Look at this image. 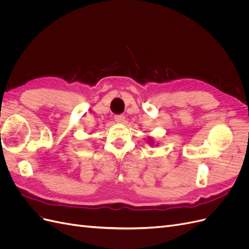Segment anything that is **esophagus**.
<instances>
[{"label": "esophagus", "mask_w": 249, "mask_h": 249, "mask_svg": "<svg viewBox=\"0 0 249 249\" xmlns=\"http://www.w3.org/2000/svg\"><path fill=\"white\" fill-rule=\"evenodd\" d=\"M114 119H115V122H116V123L124 124V115H123V114L115 115V116H114Z\"/></svg>", "instance_id": "obj_1"}]
</instances>
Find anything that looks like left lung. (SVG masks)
<instances>
[{
	"label": "left lung",
	"mask_w": 249,
	"mask_h": 249,
	"mask_svg": "<svg viewBox=\"0 0 249 249\" xmlns=\"http://www.w3.org/2000/svg\"><path fill=\"white\" fill-rule=\"evenodd\" d=\"M149 142H150V143H153V140H152V139H149Z\"/></svg>",
	"instance_id": "left-lung-1"
}]
</instances>
